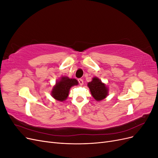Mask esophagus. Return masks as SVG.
Instances as JSON below:
<instances>
[{
  "instance_id": "1",
  "label": "esophagus",
  "mask_w": 158,
  "mask_h": 158,
  "mask_svg": "<svg viewBox=\"0 0 158 158\" xmlns=\"http://www.w3.org/2000/svg\"><path fill=\"white\" fill-rule=\"evenodd\" d=\"M78 80V82H79V84H80V85H82L84 84V81H83L82 79L79 78Z\"/></svg>"
}]
</instances>
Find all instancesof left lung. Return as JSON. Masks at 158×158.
Listing matches in <instances>:
<instances>
[{
  "label": "left lung",
  "mask_w": 158,
  "mask_h": 158,
  "mask_svg": "<svg viewBox=\"0 0 158 158\" xmlns=\"http://www.w3.org/2000/svg\"><path fill=\"white\" fill-rule=\"evenodd\" d=\"M88 87L89 89L92 97L97 102H100L106 99L108 95V86L98 77L92 78V80L88 83Z\"/></svg>",
  "instance_id": "left-lung-1"
}]
</instances>
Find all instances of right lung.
Wrapping results in <instances>:
<instances>
[{"mask_svg": "<svg viewBox=\"0 0 158 158\" xmlns=\"http://www.w3.org/2000/svg\"><path fill=\"white\" fill-rule=\"evenodd\" d=\"M78 84L77 80L70 78L68 76H61L56 80L51 92V96L59 102H64L67 99L70 89Z\"/></svg>", "mask_w": 158, "mask_h": 158, "instance_id": "obj_1", "label": "right lung"}]
</instances>
